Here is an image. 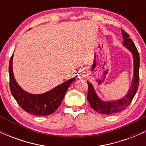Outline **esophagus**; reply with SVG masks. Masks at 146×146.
Segmentation results:
<instances>
[{"label": "esophagus", "mask_w": 146, "mask_h": 146, "mask_svg": "<svg viewBox=\"0 0 146 146\" xmlns=\"http://www.w3.org/2000/svg\"><path fill=\"white\" fill-rule=\"evenodd\" d=\"M80 75H81V77H84L85 76V73H84V71H81L80 72Z\"/></svg>", "instance_id": "esophagus-1"}]
</instances>
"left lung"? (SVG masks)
Returning a JSON list of instances; mask_svg holds the SVG:
<instances>
[{"mask_svg": "<svg viewBox=\"0 0 146 146\" xmlns=\"http://www.w3.org/2000/svg\"><path fill=\"white\" fill-rule=\"evenodd\" d=\"M123 36V45L127 49L131 52L133 57L134 62V73L133 78L130 88L123 98L115 101L105 102L99 98L94 89L93 84L90 82L87 81L88 85V91L87 95V100L89 102L90 106L95 111L100 114L109 115L118 113L121 110L125 109L131 103L132 99L134 98L137 91L139 81V55L137 51L136 46L134 44L133 41L130 38V36L125 31H121Z\"/></svg>", "mask_w": 146, "mask_h": 146, "instance_id": "1", "label": "left lung"}]
</instances>
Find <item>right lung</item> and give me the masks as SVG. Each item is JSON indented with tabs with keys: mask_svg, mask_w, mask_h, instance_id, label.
<instances>
[{
	"mask_svg": "<svg viewBox=\"0 0 146 146\" xmlns=\"http://www.w3.org/2000/svg\"><path fill=\"white\" fill-rule=\"evenodd\" d=\"M13 55L9 65V86L11 94L25 111L38 116H46L54 113L60 106L71 84L75 80L71 78L49 91L42 94H31L23 90L16 82L12 68Z\"/></svg>",
	"mask_w": 146,
	"mask_h": 146,
	"instance_id": "1",
	"label": "right lung"
}]
</instances>
